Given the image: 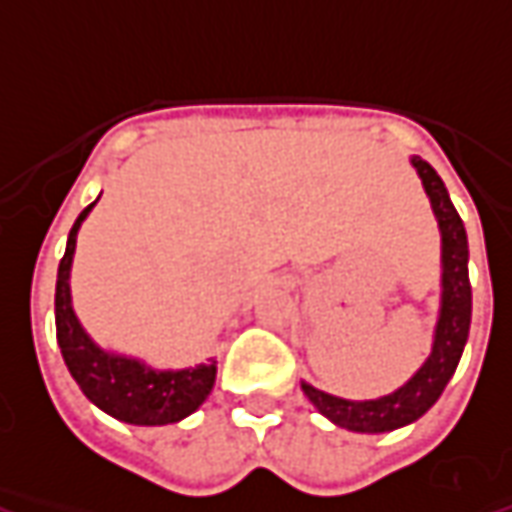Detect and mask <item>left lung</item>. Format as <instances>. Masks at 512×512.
Returning a JSON list of instances; mask_svg holds the SVG:
<instances>
[{
  "instance_id": "1",
  "label": "left lung",
  "mask_w": 512,
  "mask_h": 512,
  "mask_svg": "<svg viewBox=\"0 0 512 512\" xmlns=\"http://www.w3.org/2000/svg\"><path fill=\"white\" fill-rule=\"evenodd\" d=\"M421 185L430 196L432 213L438 219L441 230V310H438V324L432 335V352L424 360V366L416 374L380 399H366V402H352L332 396L302 382L305 396L316 405L321 416H327L332 424L352 432H391L413 424L430 410L438 396L452 380L463 346L468 341V327H471V282H468V238L463 219L457 216L455 205L449 199V191L443 180L435 174L427 160L413 157Z\"/></svg>"
}]
</instances>
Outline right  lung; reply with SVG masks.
<instances>
[{
    "mask_svg": "<svg viewBox=\"0 0 512 512\" xmlns=\"http://www.w3.org/2000/svg\"><path fill=\"white\" fill-rule=\"evenodd\" d=\"M96 202L85 207L80 219L74 221L69 241H66V255L57 266L55 327L60 352L80 391L99 410H105L107 416L119 418L124 424H138V427L174 424L199 410V405L210 396L213 382H216V360L194 368H180V371H160V368L146 366L144 360L105 352L82 330L80 318L71 307L69 277L74 249H77V232Z\"/></svg>",
    "mask_w": 512,
    "mask_h": 512,
    "instance_id": "obj_1",
    "label": "right lung"
}]
</instances>
